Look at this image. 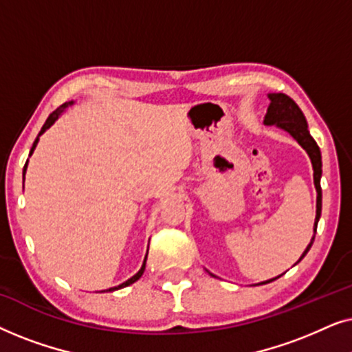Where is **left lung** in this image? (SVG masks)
<instances>
[{"instance_id":"8db88e82","label":"left lung","mask_w":352,"mask_h":352,"mask_svg":"<svg viewBox=\"0 0 352 352\" xmlns=\"http://www.w3.org/2000/svg\"><path fill=\"white\" fill-rule=\"evenodd\" d=\"M269 99H271V105H269L266 118H264V123L266 124H277L278 128L285 129L292 134L293 138L300 142V146L305 148L309 155L311 162H312V168H314V184L317 189V213H316V223H314V234L317 230V223H319L320 218V211H322V189H320V176H322V158H320V151L317 142L312 139V136L307 131V123L305 115H302L301 109L298 107L295 100L292 98H288L287 94H269ZM316 237V235H314ZM314 237H312L311 243L307 245V248L302 253V259L306 256V253L309 252V248L312 247V242H314ZM280 277V276H278ZM276 277V278H278ZM276 278H271V280L263 282V283H269ZM261 283V285H263Z\"/></svg>"}]
</instances>
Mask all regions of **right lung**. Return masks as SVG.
<instances>
[{"instance_id": "add662e5", "label": "right lung", "mask_w": 352, "mask_h": 352, "mask_svg": "<svg viewBox=\"0 0 352 352\" xmlns=\"http://www.w3.org/2000/svg\"><path fill=\"white\" fill-rule=\"evenodd\" d=\"M70 104H74V102H65V104H62V105H59V107H57V109L54 110V112H52V113L50 115V117H47V120H46V122H45V124H43V128H41V131H40V134H43V133H45V131H46V129H47V128H50V126H51V124H52V123H54L57 118H59V115H60L62 112H64V110H65L67 107H69V105H70ZM36 144H38V138L35 139V142H33V146H32V151H30V155H32V153H33V151H35ZM25 171H27V163H25V166H23V176H25ZM144 269H146V259H144V264H142V267H141V269H139V272L136 274V276H133L131 278H128V280H126V282H124V283H122V285H118V287H113V288H109V290H107V292H113V290H118V288H123V287H128V285H131V283H134V282H136V280H138V278L142 276V274H144Z\"/></svg>"}]
</instances>
